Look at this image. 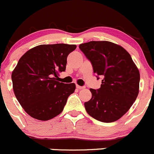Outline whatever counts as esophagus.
Here are the masks:
<instances>
[{"label": "esophagus", "mask_w": 154, "mask_h": 154, "mask_svg": "<svg viewBox=\"0 0 154 154\" xmlns=\"http://www.w3.org/2000/svg\"><path fill=\"white\" fill-rule=\"evenodd\" d=\"M76 88H78V89L79 90H81V89H84V88H85V87H83V86H79V85H76Z\"/></svg>", "instance_id": "obj_1"}]
</instances>
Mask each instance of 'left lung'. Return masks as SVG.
Listing matches in <instances>:
<instances>
[{
	"label": "left lung",
	"instance_id": "left-lung-1",
	"mask_svg": "<svg viewBox=\"0 0 154 154\" xmlns=\"http://www.w3.org/2000/svg\"><path fill=\"white\" fill-rule=\"evenodd\" d=\"M90 60L94 72L102 75L101 88H91L92 97L85 103L94 119L111 123L125 115L138 97L140 73L128 51L109 41H91L79 45Z\"/></svg>",
	"mask_w": 154,
	"mask_h": 154
}]
</instances>
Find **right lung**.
<instances>
[{"label": "right lung", "instance_id": "1", "mask_svg": "<svg viewBox=\"0 0 154 154\" xmlns=\"http://www.w3.org/2000/svg\"><path fill=\"white\" fill-rule=\"evenodd\" d=\"M75 45H39L30 48L19 59L12 72L15 96L30 117L48 121L60 115L68 97L74 93V83L57 81L64 72L68 54Z\"/></svg>", "mask_w": 154, "mask_h": 154}]
</instances>
